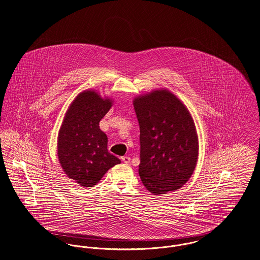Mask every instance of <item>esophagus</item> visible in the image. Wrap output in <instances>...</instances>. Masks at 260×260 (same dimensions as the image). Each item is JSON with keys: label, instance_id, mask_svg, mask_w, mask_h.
<instances>
[{"label": "esophagus", "instance_id": "34e87169", "mask_svg": "<svg viewBox=\"0 0 260 260\" xmlns=\"http://www.w3.org/2000/svg\"><path fill=\"white\" fill-rule=\"evenodd\" d=\"M130 160H131V158H130L129 156H124V157H122V161H123L125 164H129V163H130Z\"/></svg>", "mask_w": 260, "mask_h": 260}]
</instances>
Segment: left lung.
I'll use <instances>...</instances> for the list:
<instances>
[{
    "label": "left lung",
    "instance_id": "obj_1",
    "mask_svg": "<svg viewBox=\"0 0 260 260\" xmlns=\"http://www.w3.org/2000/svg\"><path fill=\"white\" fill-rule=\"evenodd\" d=\"M140 127L139 175L154 195L179 189L198 159V136L185 105L166 89L133 101Z\"/></svg>",
    "mask_w": 260,
    "mask_h": 260
}]
</instances>
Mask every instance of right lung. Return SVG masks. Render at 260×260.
<instances>
[{"label":"right lung","mask_w":260,"mask_h":260,"mask_svg":"<svg viewBox=\"0 0 260 260\" xmlns=\"http://www.w3.org/2000/svg\"><path fill=\"white\" fill-rule=\"evenodd\" d=\"M111 107L110 98L86 90L65 114L58 135V158L66 175L81 186L96 185L110 168L121 163L108 151V138L99 127Z\"/></svg>","instance_id":"right-lung-1"}]
</instances>
